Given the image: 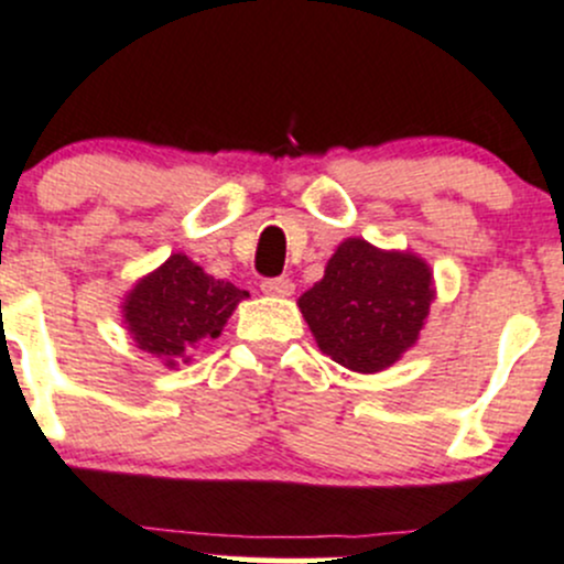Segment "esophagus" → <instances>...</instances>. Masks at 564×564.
Listing matches in <instances>:
<instances>
[{
	"instance_id": "esophagus-1",
	"label": "esophagus",
	"mask_w": 564,
	"mask_h": 564,
	"mask_svg": "<svg viewBox=\"0 0 564 564\" xmlns=\"http://www.w3.org/2000/svg\"><path fill=\"white\" fill-rule=\"evenodd\" d=\"M260 288H263V293L265 295H290L295 290V284H293V280H290V276H274V280H263V284H260Z\"/></svg>"
}]
</instances>
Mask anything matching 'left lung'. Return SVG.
<instances>
[{
    "label": "left lung",
    "instance_id": "8db88e82",
    "mask_svg": "<svg viewBox=\"0 0 564 564\" xmlns=\"http://www.w3.org/2000/svg\"><path fill=\"white\" fill-rule=\"evenodd\" d=\"M431 301L425 260L348 238L299 306L323 354L348 370L378 372L416 343Z\"/></svg>",
    "mask_w": 564,
    "mask_h": 564
}]
</instances>
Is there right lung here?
<instances>
[{"label":"right lung","instance_id":"1","mask_svg":"<svg viewBox=\"0 0 564 564\" xmlns=\"http://www.w3.org/2000/svg\"><path fill=\"white\" fill-rule=\"evenodd\" d=\"M247 290L214 280L186 254H172L128 293L122 315L137 345L166 367L188 361L221 334Z\"/></svg>","mask_w":564,"mask_h":564}]
</instances>
